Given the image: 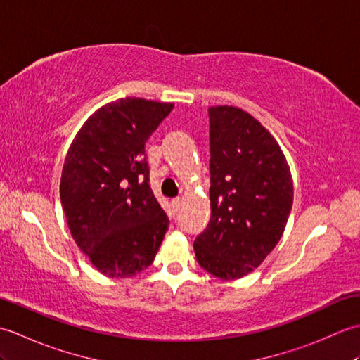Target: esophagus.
<instances>
[{"label":"esophagus","instance_id":"obj_1","mask_svg":"<svg viewBox=\"0 0 360 360\" xmlns=\"http://www.w3.org/2000/svg\"><path fill=\"white\" fill-rule=\"evenodd\" d=\"M179 207H181V198H174V200H172V209H173V212H178Z\"/></svg>","mask_w":360,"mask_h":360}]
</instances>
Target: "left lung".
<instances>
[{"label":"left lung","instance_id":"obj_1","mask_svg":"<svg viewBox=\"0 0 360 360\" xmlns=\"http://www.w3.org/2000/svg\"><path fill=\"white\" fill-rule=\"evenodd\" d=\"M209 117L212 215L193 249L202 269L235 280L280 241L292 209V176L278 142L249 112L218 105Z\"/></svg>","mask_w":360,"mask_h":360}]
</instances>
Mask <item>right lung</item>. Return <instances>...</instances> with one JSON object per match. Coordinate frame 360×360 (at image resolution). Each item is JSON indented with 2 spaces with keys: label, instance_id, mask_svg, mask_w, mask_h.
Here are the masks:
<instances>
[{
  "label": "right lung",
  "instance_id": "right-lung-1",
  "mask_svg": "<svg viewBox=\"0 0 360 360\" xmlns=\"http://www.w3.org/2000/svg\"><path fill=\"white\" fill-rule=\"evenodd\" d=\"M173 103L117 98L91 114L66 153L60 200L72 238L98 272L134 277L168 231L150 188L145 142Z\"/></svg>",
  "mask_w": 360,
  "mask_h": 360
}]
</instances>
